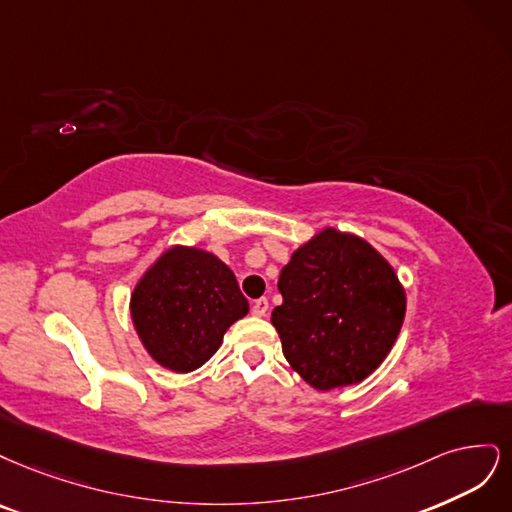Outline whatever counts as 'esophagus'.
Listing matches in <instances>:
<instances>
[{"label": "esophagus", "mask_w": 512, "mask_h": 512, "mask_svg": "<svg viewBox=\"0 0 512 512\" xmlns=\"http://www.w3.org/2000/svg\"><path fill=\"white\" fill-rule=\"evenodd\" d=\"M268 300L266 298H259V300H255L253 302V306H251V310H253V315L255 317H266V312H268Z\"/></svg>", "instance_id": "obj_1"}]
</instances>
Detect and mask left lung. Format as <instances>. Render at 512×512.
<instances>
[{
    "mask_svg": "<svg viewBox=\"0 0 512 512\" xmlns=\"http://www.w3.org/2000/svg\"><path fill=\"white\" fill-rule=\"evenodd\" d=\"M272 325L293 372L319 391L357 385L391 353L406 291L391 263L357 234L323 227L278 276Z\"/></svg>",
    "mask_w": 512,
    "mask_h": 512,
    "instance_id": "8db88e82",
    "label": "left lung"
}]
</instances>
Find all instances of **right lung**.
<instances>
[{"mask_svg": "<svg viewBox=\"0 0 512 512\" xmlns=\"http://www.w3.org/2000/svg\"><path fill=\"white\" fill-rule=\"evenodd\" d=\"M246 312L249 300L234 270L189 244L168 246L144 270L129 298V317L144 351L176 374L204 366Z\"/></svg>", "mask_w": 512, "mask_h": 512, "instance_id": "right-lung-1", "label": "right lung"}]
</instances>
